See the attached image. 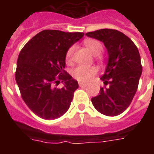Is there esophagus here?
Masks as SVG:
<instances>
[{"label": "esophagus", "instance_id": "34e87169", "mask_svg": "<svg viewBox=\"0 0 154 154\" xmlns=\"http://www.w3.org/2000/svg\"><path fill=\"white\" fill-rule=\"evenodd\" d=\"M79 86L80 87H86L87 85L85 84V83H82V82H79Z\"/></svg>", "mask_w": 154, "mask_h": 154}]
</instances>
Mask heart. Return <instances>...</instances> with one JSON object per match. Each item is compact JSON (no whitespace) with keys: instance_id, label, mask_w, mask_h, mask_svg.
<instances>
[{"instance_id":"b5f03b06","label":"heart","mask_w":154,"mask_h":154,"mask_svg":"<svg viewBox=\"0 0 154 154\" xmlns=\"http://www.w3.org/2000/svg\"><path fill=\"white\" fill-rule=\"evenodd\" d=\"M85 45L87 49L91 52L94 55H98L101 53L103 49V46L101 42L94 39L86 40L85 42ZM73 46L70 47L66 53V60H70L73 53ZM97 69L94 67H85V66H77L73 69L72 71V77L78 82H88L96 75Z\"/></svg>"}]
</instances>
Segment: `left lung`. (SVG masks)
I'll use <instances>...</instances> for the list:
<instances>
[{"instance_id": "1", "label": "left lung", "mask_w": 154, "mask_h": 154, "mask_svg": "<svg viewBox=\"0 0 154 154\" xmlns=\"http://www.w3.org/2000/svg\"><path fill=\"white\" fill-rule=\"evenodd\" d=\"M85 35L102 42L109 56L100 78L108 87L101 88L100 94L91 101L102 114L117 116L129 107L138 87L142 72L138 49L130 38L117 30L103 29Z\"/></svg>"}]
</instances>
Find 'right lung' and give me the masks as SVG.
<instances>
[{"label":"right lung","instance_id":"1","mask_svg":"<svg viewBox=\"0 0 154 154\" xmlns=\"http://www.w3.org/2000/svg\"><path fill=\"white\" fill-rule=\"evenodd\" d=\"M83 32L43 30L21 49L16 82L27 106L41 118L57 119L69 109L78 82L64 70L68 49ZM62 83V88L56 85Z\"/></svg>","mask_w":154,"mask_h":154}]
</instances>
